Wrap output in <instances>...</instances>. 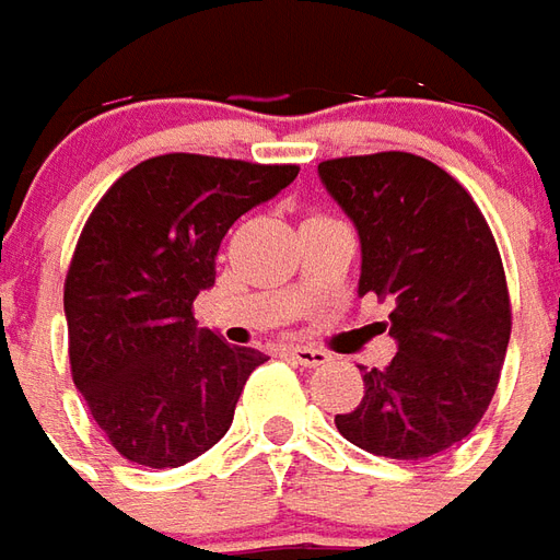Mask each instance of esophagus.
<instances>
[{
  "instance_id": "34e87169",
  "label": "esophagus",
  "mask_w": 560,
  "mask_h": 560,
  "mask_svg": "<svg viewBox=\"0 0 560 560\" xmlns=\"http://www.w3.org/2000/svg\"><path fill=\"white\" fill-rule=\"evenodd\" d=\"M289 355V359H295L299 364H304V368H319V364H325L331 355L325 350H316V347H287L283 350Z\"/></svg>"
}]
</instances>
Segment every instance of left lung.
Returning <instances> with one entry per match:
<instances>
[{
  "instance_id": "left-lung-1",
  "label": "left lung",
  "mask_w": 560,
  "mask_h": 560,
  "mask_svg": "<svg viewBox=\"0 0 560 560\" xmlns=\"http://www.w3.org/2000/svg\"><path fill=\"white\" fill-rule=\"evenodd\" d=\"M362 241L359 295L392 304L398 355L364 371V398L335 416L359 450L422 462L462 443L489 410L513 328L501 253L477 201L416 153L319 162Z\"/></svg>"
}]
</instances>
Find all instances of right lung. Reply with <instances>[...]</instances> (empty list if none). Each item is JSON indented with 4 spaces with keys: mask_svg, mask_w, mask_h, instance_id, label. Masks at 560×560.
<instances>
[{
    "mask_svg": "<svg viewBox=\"0 0 560 560\" xmlns=\"http://www.w3.org/2000/svg\"><path fill=\"white\" fill-rule=\"evenodd\" d=\"M299 177L198 153L138 162L83 225L66 273L71 380L126 462L180 467L232 425L247 376L268 359L198 331L192 301L241 213Z\"/></svg>",
    "mask_w": 560,
    "mask_h": 560,
    "instance_id": "right-lung-1",
    "label": "right lung"
}]
</instances>
